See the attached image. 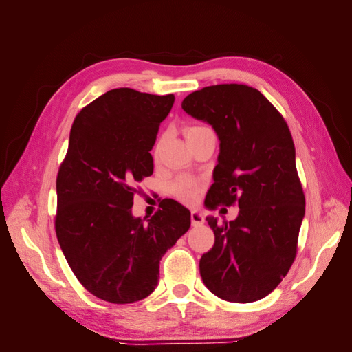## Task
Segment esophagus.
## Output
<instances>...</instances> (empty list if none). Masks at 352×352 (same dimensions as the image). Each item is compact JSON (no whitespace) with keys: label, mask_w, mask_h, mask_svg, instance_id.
<instances>
[{"label":"esophagus","mask_w":352,"mask_h":352,"mask_svg":"<svg viewBox=\"0 0 352 352\" xmlns=\"http://www.w3.org/2000/svg\"><path fill=\"white\" fill-rule=\"evenodd\" d=\"M190 223H192V226H201L204 225V216H202V212H199L198 210H194L190 212Z\"/></svg>","instance_id":"esophagus-1"}]
</instances>
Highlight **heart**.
Listing matches in <instances>:
<instances>
[{
	"label": "heart",
	"instance_id": "heart-1",
	"mask_svg": "<svg viewBox=\"0 0 352 352\" xmlns=\"http://www.w3.org/2000/svg\"><path fill=\"white\" fill-rule=\"evenodd\" d=\"M207 129H208V127L202 126V124L189 126L186 129V136L202 132V131H207ZM199 189H201V185H199L198 180L194 179V177H190V176H180L172 184V192L179 199H182L184 202L195 201V198L199 194Z\"/></svg>",
	"mask_w": 352,
	"mask_h": 352
}]
</instances>
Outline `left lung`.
<instances>
[{"instance_id":"8db88e82","label":"left lung","mask_w":352,"mask_h":352,"mask_svg":"<svg viewBox=\"0 0 352 352\" xmlns=\"http://www.w3.org/2000/svg\"><path fill=\"white\" fill-rule=\"evenodd\" d=\"M182 109L210 123L220 140L206 206L239 207L232 221L207 217L214 245L199 260L202 282L225 301H258L289 272L305 214L291 131L248 85L206 87L189 94Z\"/></svg>"}]
</instances>
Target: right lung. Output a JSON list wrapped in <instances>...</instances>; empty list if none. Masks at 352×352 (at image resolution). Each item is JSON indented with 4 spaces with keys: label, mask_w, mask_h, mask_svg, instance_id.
Segmentation results:
<instances>
[{
    "label": "right lung",
    "mask_w": 352,
    "mask_h": 352,
    "mask_svg": "<svg viewBox=\"0 0 352 352\" xmlns=\"http://www.w3.org/2000/svg\"><path fill=\"white\" fill-rule=\"evenodd\" d=\"M175 95L131 88L105 92L83 107L57 175L56 233L72 272L87 291L131 304L158 283L160 260L190 226L175 199L148 220L132 216L136 185L153 175L150 151Z\"/></svg>",
    "instance_id": "obj_1"
}]
</instances>
